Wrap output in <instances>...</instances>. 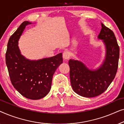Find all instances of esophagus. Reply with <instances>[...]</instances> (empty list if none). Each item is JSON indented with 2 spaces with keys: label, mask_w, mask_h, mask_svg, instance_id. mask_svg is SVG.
<instances>
[{
  "label": "esophagus",
  "mask_w": 124,
  "mask_h": 124,
  "mask_svg": "<svg viewBox=\"0 0 124 124\" xmlns=\"http://www.w3.org/2000/svg\"><path fill=\"white\" fill-rule=\"evenodd\" d=\"M62 57H63L64 59H65V60H68V59L70 58V54H69V52L65 51L64 52L63 54H62Z\"/></svg>",
  "instance_id": "34e87169"
}]
</instances>
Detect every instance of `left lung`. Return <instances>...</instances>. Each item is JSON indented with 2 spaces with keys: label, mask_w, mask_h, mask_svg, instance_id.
Wrapping results in <instances>:
<instances>
[{
  "label": "left lung",
  "mask_w": 124,
  "mask_h": 124,
  "mask_svg": "<svg viewBox=\"0 0 124 124\" xmlns=\"http://www.w3.org/2000/svg\"><path fill=\"white\" fill-rule=\"evenodd\" d=\"M101 27L98 38L103 40L107 51L106 59L101 67L97 70H91L79 61H69L71 86L74 92L84 97H95L104 93L117 71L120 48L116 37L102 23Z\"/></svg>",
  "instance_id": "8db88e82"
}]
</instances>
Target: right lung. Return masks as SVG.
I'll list each match as a JSON object with an SVG mask.
<instances>
[{
  "mask_svg": "<svg viewBox=\"0 0 124 124\" xmlns=\"http://www.w3.org/2000/svg\"><path fill=\"white\" fill-rule=\"evenodd\" d=\"M20 25L8 40L6 54V62L11 83L24 97L37 100L47 95L51 87L53 74L62 63V54L37 61L26 59L20 54L18 40L26 25Z\"/></svg>",
  "mask_w": 124,
  "mask_h": 124,
  "instance_id": "right-lung-1",
  "label": "right lung"
}]
</instances>
